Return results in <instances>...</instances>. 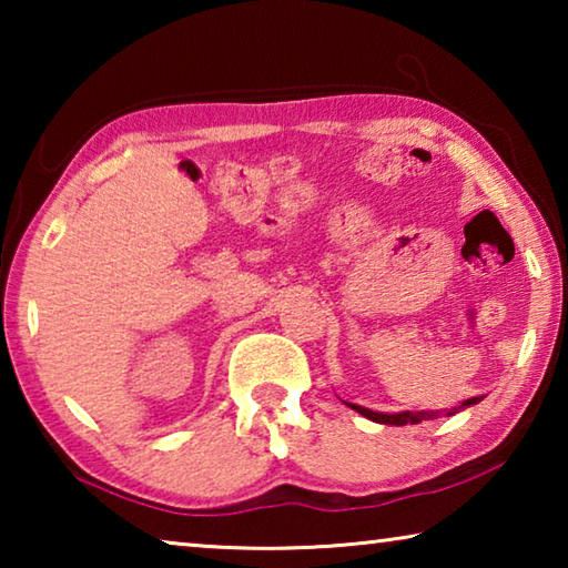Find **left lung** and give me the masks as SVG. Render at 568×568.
I'll return each instance as SVG.
<instances>
[{"label":"left lung","mask_w":568,"mask_h":568,"mask_svg":"<svg viewBox=\"0 0 568 568\" xmlns=\"http://www.w3.org/2000/svg\"><path fill=\"white\" fill-rule=\"evenodd\" d=\"M480 396L476 398H468L460 403V406L456 408H448V410H403V413H376L371 408H363V406H355V403H348V406L353 410H358L361 416L371 418V420H378V423H390V426H406V423H420V420H434V418H440V416H454V413L464 410L468 406H474V403H478Z\"/></svg>","instance_id":"left-lung-1"}]
</instances>
